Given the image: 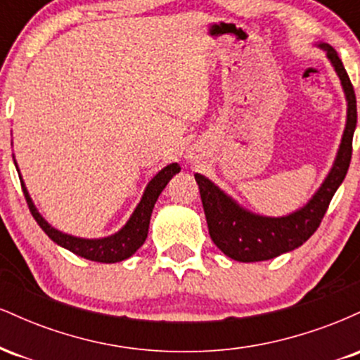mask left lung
Instances as JSON below:
<instances>
[{"label": "left lung", "mask_w": 360, "mask_h": 360, "mask_svg": "<svg viewBox=\"0 0 360 360\" xmlns=\"http://www.w3.org/2000/svg\"><path fill=\"white\" fill-rule=\"evenodd\" d=\"M315 47L326 53V59L340 81L347 103V118L332 167L307 203L283 217H267L247 210L206 176L198 172L194 174L200 186L210 237L223 254L238 262L269 260L303 245L320 226L333 194L349 171L352 139L357 125L355 93L335 49L325 42H318Z\"/></svg>", "instance_id": "left-lung-1"}]
</instances>
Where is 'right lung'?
I'll use <instances>...</instances> for the list:
<instances>
[{
  "label": "right lung",
  "instance_id": "obj_1",
  "mask_svg": "<svg viewBox=\"0 0 360 360\" xmlns=\"http://www.w3.org/2000/svg\"><path fill=\"white\" fill-rule=\"evenodd\" d=\"M13 160L16 171H18L20 181H22L23 194L27 198L28 208H30L32 214H34L35 221L39 223L40 229L44 230L49 237L52 238L57 245L64 247V249L71 250L72 254L79 255V257H84L88 260H94V262H103V264H115L122 262L137 252L140 247L146 242L147 233H148V223H150L152 210H154V205L159 198V194L164 191L169 181L174 177L177 172L181 171L179 164L172 162L160 169L157 174L148 181L146 189H143L142 198H140L139 205L135 206L134 213L130 214L125 225L118 230V232L108 235V237H100V238H84V237H76V235L65 233L57 230L56 226H52L45 218L40 214L39 210L32 200L30 193H28L27 186H25V181L22 174H20L18 164H16L15 154Z\"/></svg>",
  "mask_w": 360,
  "mask_h": 360
}]
</instances>
